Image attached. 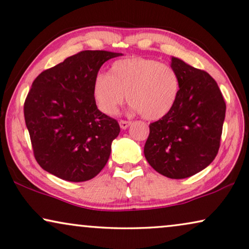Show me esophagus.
Masks as SVG:
<instances>
[{"label": "esophagus", "instance_id": "obj_1", "mask_svg": "<svg viewBox=\"0 0 249 249\" xmlns=\"http://www.w3.org/2000/svg\"><path fill=\"white\" fill-rule=\"evenodd\" d=\"M130 124H132V122H129V121H125V120L120 121V126H121L122 129H126Z\"/></svg>", "mask_w": 249, "mask_h": 249}]
</instances>
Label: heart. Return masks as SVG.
<instances>
[{
    "mask_svg": "<svg viewBox=\"0 0 249 249\" xmlns=\"http://www.w3.org/2000/svg\"><path fill=\"white\" fill-rule=\"evenodd\" d=\"M179 89L178 74L171 65L133 56L113 63L110 74L98 73L92 94L99 109L107 115H114L127 97L133 111L148 121H158L173 109Z\"/></svg>",
    "mask_w": 249,
    "mask_h": 249,
    "instance_id": "b5f03b06",
    "label": "heart"
}]
</instances>
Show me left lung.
<instances>
[{
	"mask_svg": "<svg viewBox=\"0 0 249 249\" xmlns=\"http://www.w3.org/2000/svg\"><path fill=\"white\" fill-rule=\"evenodd\" d=\"M171 66L180 81L178 101L168 115L149 125L143 153L158 173L179 179L214 160L227 106L218 84L207 71L178 57H172Z\"/></svg>",
	"mask_w": 249,
	"mask_h": 249,
	"instance_id": "obj_1",
	"label": "left lung"
}]
</instances>
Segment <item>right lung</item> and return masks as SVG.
I'll return each mask as SVG.
<instances>
[{
    "label": "right lung",
    "instance_id": "right-lung-1",
    "mask_svg": "<svg viewBox=\"0 0 249 249\" xmlns=\"http://www.w3.org/2000/svg\"><path fill=\"white\" fill-rule=\"evenodd\" d=\"M120 55L86 50L34 80L24 105L25 122L36 160L49 173L85 182L105 168L121 128L98 110L92 85L103 63Z\"/></svg>",
    "mask_w": 249,
    "mask_h": 249
}]
</instances>
